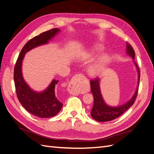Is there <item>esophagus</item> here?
Here are the masks:
<instances>
[{"mask_svg":"<svg viewBox=\"0 0 154 154\" xmlns=\"http://www.w3.org/2000/svg\"><path fill=\"white\" fill-rule=\"evenodd\" d=\"M83 77L85 76L82 74H78L72 78L68 86V91L70 94L73 95H78L80 94L81 80Z\"/></svg>","mask_w":154,"mask_h":154,"instance_id":"obj_1","label":"esophagus"}]
</instances>
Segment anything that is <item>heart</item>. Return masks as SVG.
Masks as SVG:
<instances>
[{"label":"heart","mask_w":154,"mask_h":154,"mask_svg":"<svg viewBox=\"0 0 154 154\" xmlns=\"http://www.w3.org/2000/svg\"><path fill=\"white\" fill-rule=\"evenodd\" d=\"M102 49H103V48L100 45H96L93 48V50L96 53L100 52L101 51H102ZM107 62H108V57H107V56L105 54L101 55L99 58L97 59L96 63L90 69V74L92 76L98 75L102 71V70L103 69L104 67L106 66Z\"/></svg>","instance_id":"b5f03b06"}]
</instances>
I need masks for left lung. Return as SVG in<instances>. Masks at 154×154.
<instances>
[{"instance_id":"8db88e82","label":"left lung","mask_w":154,"mask_h":154,"mask_svg":"<svg viewBox=\"0 0 154 154\" xmlns=\"http://www.w3.org/2000/svg\"><path fill=\"white\" fill-rule=\"evenodd\" d=\"M126 53L132 57L133 59L134 63L136 66L137 71L138 72V80H137V85L136 90L135 91L134 95L125 104L117 106H112L107 105L101 95V90H100V80L99 78H96L94 80H91V92L94 97V105L91 110V115L92 118L95 119L97 122H110V121L114 120L117 118L122 116L125 112L128 109L130 106H132L134 103L135 100L137 95L138 92V87L139 83V78H140V73L139 70L137 67V65L134 62L135 58V52L132 47L128 42L126 44Z\"/></svg>"}]
</instances>
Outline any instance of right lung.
<instances>
[{"label":"right lung","instance_id":"add662e5","mask_svg":"<svg viewBox=\"0 0 154 154\" xmlns=\"http://www.w3.org/2000/svg\"><path fill=\"white\" fill-rule=\"evenodd\" d=\"M60 31L58 28L45 31L31 39L20 51L14 69V81L18 100L24 108L32 115L41 118H49L57 115L63 103L55 94L54 88L58 80H53L49 85L42 92L32 89L24 80L22 72V62L27 52L38 46L47 44Z\"/></svg>","mask_w":154,"mask_h":154}]
</instances>
